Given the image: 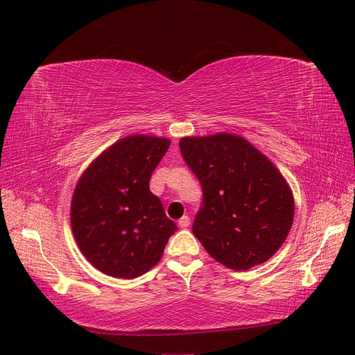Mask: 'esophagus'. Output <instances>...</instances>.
<instances>
[{"label": "esophagus", "instance_id": "esophagus-1", "mask_svg": "<svg viewBox=\"0 0 355 355\" xmlns=\"http://www.w3.org/2000/svg\"><path fill=\"white\" fill-rule=\"evenodd\" d=\"M179 227L180 228H188L189 227V223H191V219L188 218V216H182L180 219H179Z\"/></svg>", "mask_w": 355, "mask_h": 355}]
</instances>
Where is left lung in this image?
Wrapping results in <instances>:
<instances>
[{
    "instance_id": "1",
    "label": "left lung",
    "mask_w": 355,
    "mask_h": 355,
    "mask_svg": "<svg viewBox=\"0 0 355 355\" xmlns=\"http://www.w3.org/2000/svg\"><path fill=\"white\" fill-rule=\"evenodd\" d=\"M179 146L202 188L192 232L206 252L235 271L266 262L286 241L295 216L280 170L239 135L182 137Z\"/></svg>"
}]
</instances>
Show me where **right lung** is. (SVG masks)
Masks as SVG:
<instances>
[{
	"label": "right lung",
	"mask_w": 355,
	"mask_h": 355,
	"mask_svg": "<svg viewBox=\"0 0 355 355\" xmlns=\"http://www.w3.org/2000/svg\"><path fill=\"white\" fill-rule=\"evenodd\" d=\"M168 146L167 137H123L78 179L71 227L81 253L101 272L115 278L144 275L159 262L178 230L149 191V179Z\"/></svg>",
	"instance_id": "1"
}]
</instances>
